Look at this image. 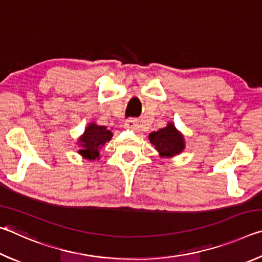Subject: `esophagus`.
Wrapping results in <instances>:
<instances>
[{
    "label": "esophagus",
    "mask_w": 262,
    "mask_h": 262,
    "mask_svg": "<svg viewBox=\"0 0 262 262\" xmlns=\"http://www.w3.org/2000/svg\"><path fill=\"white\" fill-rule=\"evenodd\" d=\"M126 128H136L137 127V120L136 119H128L125 122Z\"/></svg>",
    "instance_id": "esophagus-1"
}]
</instances>
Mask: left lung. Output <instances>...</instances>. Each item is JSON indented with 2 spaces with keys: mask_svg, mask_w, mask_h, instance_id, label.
Returning <instances> with one entry per match:
<instances>
[{
  "mask_svg": "<svg viewBox=\"0 0 262 262\" xmlns=\"http://www.w3.org/2000/svg\"><path fill=\"white\" fill-rule=\"evenodd\" d=\"M148 137L161 157H174L183 152L186 147L183 133L177 129L173 122H167L166 127L150 133Z\"/></svg>",
  "mask_w": 262,
  "mask_h": 262,
  "instance_id": "left-lung-1",
  "label": "left lung"
}]
</instances>
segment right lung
Wrapping results in <instances>:
<instances>
[{
    "instance_id": "add662e5",
    "label": "right lung",
    "mask_w": 262,
    "mask_h": 262,
    "mask_svg": "<svg viewBox=\"0 0 262 262\" xmlns=\"http://www.w3.org/2000/svg\"><path fill=\"white\" fill-rule=\"evenodd\" d=\"M113 133L106 126H99L96 122H90L83 134L78 137V154L88 161H96L100 158V149L111 141Z\"/></svg>"
}]
</instances>
